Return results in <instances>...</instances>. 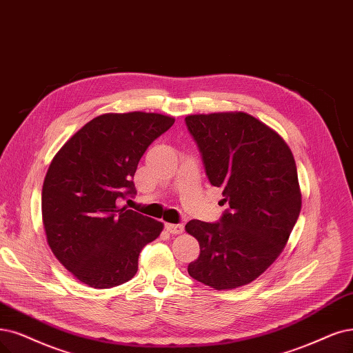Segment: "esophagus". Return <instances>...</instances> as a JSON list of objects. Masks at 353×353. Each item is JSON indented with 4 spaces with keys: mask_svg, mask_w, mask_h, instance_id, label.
I'll use <instances>...</instances> for the list:
<instances>
[{
    "mask_svg": "<svg viewBox=\"0 0 353 353\" xmlns=\"http://www.w3.org/2000/svg\"><path fill=\"white\" fill-rule=\"evenodd\" d=\"M165 230L170 232V234H181L185 230L183 224H165Z\"/></svg>",
    "mask_w": 353,
    "mask_h": 353,
    "instance_id": "1",
    "label": "esophagus"
}]
</instances>
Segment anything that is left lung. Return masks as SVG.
<instances>
[{"mask_svg": "<svg viewBox=\"0 0 353 353\" xmlns=\"http://www.w3.org/2000/svg\"><path fill=\"white\" fill-rule=\"evenodd\" d=\"M186 125L208 179L230 205L219 223L186 224L201 247L188 272L218 291L240 288L279 257L301 211L294 155L278 132L244 112L189 114Z\"/></svg>", "mask_w": 353, "mask_h": 353, "instance_id": "obj_1", "label": "left lung"}]
</instances>
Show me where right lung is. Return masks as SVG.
Wrapping results in <instances>:
<instances>
[{
    "label": "right lung",
    "mask_w": 353,
    "mask_h": 353,
    "mask_svg": "<svg viewBox=\"0 0 353 353\" xmlns=\"http://www.w3.org/2000/svg\"><path fill=\"white\" fill-rule=\"evenodd\" d=\"M173 123L160 113H104L55 154L42 189L43 227L52 253L80 282L103 290L132 279L142 247L161 234L163 223L117 201L137 193L141 157Z\"/></svg>",
    "instance_id": "1"
}]
</instances>
